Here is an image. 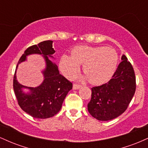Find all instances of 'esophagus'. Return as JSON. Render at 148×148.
I'll list each match as a JSON object with an SVG mask.
<instances>
[{"label": "esophagus", "instance_id": "1", "mask_svg": "<svg viewBox=\"0 0 148 148\" xmlns=\"http://www.w3.org/2000/svg\"><path fill=\"white\" fill-rule=\"evenodd\" d=\"M81 87V86H80V85H78L76 84H74V85H73V89L74 90H78V89H79Z\"/></svg>", "mask_w": 148, "mask_h": 148}]
</instances>
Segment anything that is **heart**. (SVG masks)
Instances as JSON below:
<instances>
[{"label": "heart", "mask_w": 148, "mask_h": 148, "mask_svg": "<svg viewBox=\"0 0 148 148\" xmlns=\"http://www.w3.org/2000/svg\"><path fill=\"white\" fill-rule=\"evenodd\" d=\"M71 54L63 55L60 61L61 71L68 78L77 73L80 64H83V71L94 85L107 82L116 70L118 55L113 48L81 45L74 47Z\"/></svg>", "instance_id": "heart-1"}]
</instances>
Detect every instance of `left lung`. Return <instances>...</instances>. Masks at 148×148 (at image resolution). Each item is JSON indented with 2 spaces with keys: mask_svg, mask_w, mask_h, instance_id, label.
I'll list each match as a JSON object with an SVG mask.
<instances>
[{
  "mask_svg": "<svg viewBox=\"0 0 148 148\" xmlns=\"http://www.w3.org/2000/svg\"><path fill=\"white\" fill-rule=\"evenodd\" d=\"M136 76L132 64L125 55L112 79L106 84L91 88L88 112L101 121L113 120L127 110L136 91Z\"/></svg>",
  "mask_w": 148,
  "mask_h": 148,
  "instance_id": "1",
  "label": "left lung"
}]
</instances>
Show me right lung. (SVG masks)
<instances>
[{
	"instance_id": "right-lung-1",
	"label": "right lung",
	"mask_w": 148,
	"mask_h": 148,
	"mask_svg": "<svg viewBox=\"0 0 148 148\" xmlns=\"http://www.w3.org/2000/svg\"><path fill=\"white\" fill-rule=\"evenodd\" d=\"M53 41L47 40L37 45L29 47L18 60V64L26 60L30 54H41L46 61V69L43 71L45 76L42 84L37 88H30L20 84L16 80V71L13 79V88L18 103L25 113L35 118L46 119L54 116L60 111L62 102L68 92L72 89V84L59 73L58 66L49 59L55 53ZM23 87L28 88L30 93L22 91Z\"/></svg>"
}]
</instances>
